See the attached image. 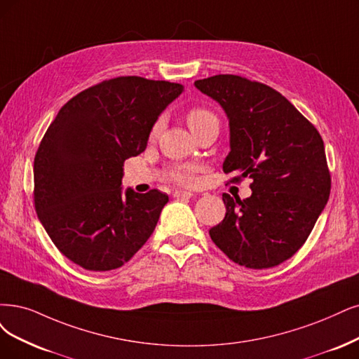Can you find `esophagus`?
Returning a JSON list of instances; mask_svg holds the SVG:
<instances>
[{
    "instance_id": "1",
    "label": "esophagus",
    "mask_w": 359,
    "mask_h": 359,
    "mask_svg": "<svg viewBox=\"0 0 359 359\" xmlns=\"http://www.w3.org/2000/svg\"><path fill=\"white\" fill-rule=\"evenodd\" d=\"M194 194L192 192H188V191H176L175 192V198H177V200H189V198H192Z\"/></svg>"
}]
</instances>
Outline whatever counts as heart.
Instances as JSON below:
<instances>
[{
  "mask_svg": "<svg viewBox=\"0 0 359 359\" xmlns=\"http://www.w3.org/2000/svg\"><path fill=\"white\" fill-rule=\"evenodd\" d=\"M187 121H188L189 128L194 131V135L200 133L201 130H204L208 126L219 124L217 116L210 109L201 108V106H196V108H192L188 111ZM163 128H164V118L159 116L151 128L149 137L156 139L159 136V133L163 131ZM198 171H200V168H198V165H195V164L177 165V167L170 170V179L182 184V187H195L198 182Z\"/></svg>",
  "mask_w": 359,
  "mask_h": 359,
  "instance_id": "obj_1",
  "label": "heart"
}]
</instances>
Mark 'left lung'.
Returning <instances> with one entry per match:
<instances>
[{"instance_id":"1","label":"left lung","mask_w":359,"mask_h":359,"mask_svg":"<svg viewBox=\"0 0 359 359\" xmlns=\"http://www.w3.org/2000/svg\"><path fill=\"white\" fill-rule=\"evenodd\" d=\"M195 87L229 119L231 152L223 171L231 182L253 179L250 198L223 194L226 215L210 229L232 262L273 268L294 256L323 213L331 189L320 133L281 93L238 75H215Z\"/></svg>"}]
</instances>
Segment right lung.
I'll return each mask as SVG.
<instances>
[{
    "instance_id": "right-lung-1",
    "label": "right lung",
    "mask_w": 359,
    "mask_h": 359,
    "mask_svg": "<svg viewBox=\"0 0 359 359\" xmlns=\"http://www.w3.org/2000/svg\"><path fill=\"white\" fill-rule=\"evenodd\" d=\"M182 84L106 79L62 106L34 159L39 222L63 256L87 271L123 266L152 235L168 195L123 194L124 161L146 149Z\"/></svg>"
}]
</instances>
